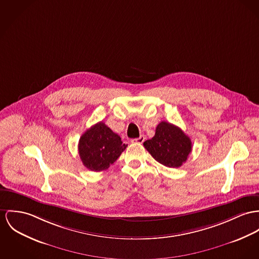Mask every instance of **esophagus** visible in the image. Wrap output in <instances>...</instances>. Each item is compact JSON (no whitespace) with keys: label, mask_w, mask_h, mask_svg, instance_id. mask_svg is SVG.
Returning <instances> with one entry per match:
<instances>
[{"label":"esophagus","mask_w":259,"mask_h":259,"mask_svg":"<svg viewBox=\"0 0 259 259\" xmlns=\"http://www.w3.org/2000/svg\"><path fill=\"white\" fill-rule=\"evenodd\" d=\"M145 141V137L143 136V135H141L140 136L139 138H136V139H133L131 142L132 143H135V144H142L143 142Z\"/></svg>","instance_id":"1"}]
</instances>
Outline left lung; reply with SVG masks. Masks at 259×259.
I'll return each instance as SVG.
<instances>
[{"instance_id":"left-lung-1","label":"left lung","mask_w":259,"mask_h":259,"mask_svg":"<svg viewBox=\"0 0 259 259\" xmlns=\"http://www.w3.org/2000/svg\"><path fill=\"white\" fill-rule=\"evenodd\" d=\"M144 147L159 163L167 167H179L192 150L190 138L174 124L161 121L155 136L144 142Z\"/></svg>"}]
</instances>
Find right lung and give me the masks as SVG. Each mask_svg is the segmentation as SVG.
<instances>
[{
  "instance_id": "right-lung-1",
  "label": "right lung",
  "mask_w": 259,
  "mask_h": 259,
  "mask_svg": "<svg viewBox=\"0 0 259 259\" xmlns=\"http://www.w3.org/2000/svg\"><path fill=\"white\" fill-rule=\"evenodd\" d=\"M127 145L119 135L114 133L103 122H99L88 129L79 141V155L83 165L93 171L107 169Z\"/></svg>"
}]
</instances>
